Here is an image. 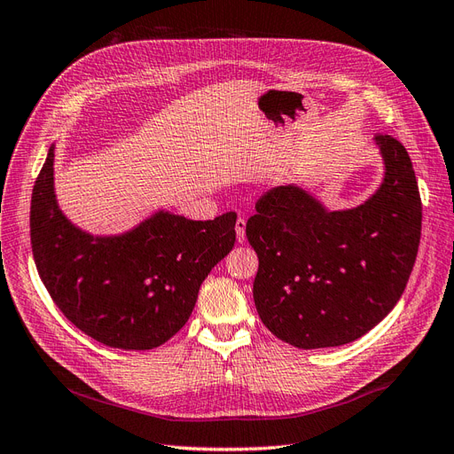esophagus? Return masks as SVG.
I'll return each mask as SVG.
<instances>
[{
  "label": "esophagus",
  "instance_id": "obj_1",
  "mask_svg": "<svg viewBox=\"0 0 454 454\" xmlns=\"http://www.w3.org/2000/svg\"><path fill=\"white\" fill-rule=\"evenodd\" d=\"M236 236H238V241L239 243H243L245 241V218H238V223H236Z\"/></svg>",
  "mask_w": 454,
  "mask_h": 454
}]
</instances>
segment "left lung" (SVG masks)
Here are the masks:
<instances>
[{
    "instance_id": "1",
    "label": "left lung",
    "mask_w": 454,
    "mask_h": 454,
    "mask_svg": "<svg viewBox=\"0 0 454 454\" xmlns=\"http://www.w3.org/2000/svg\"><path fill=\"white\" fill-rule=\"evenodd\" d=\"M384 180L354 209L327 211L299 186L256 201L245 234L258 256L256 312L279 340L333 348L369 333L392 312L417 261L422 203L409 153L377 135Z\"/></svg>"
}]
</instances>
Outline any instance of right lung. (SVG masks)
Masks as SVG:
<instances>
[{
	"label": "right lung",
	"mask_w": 454,
	"mask_h": 454,
	"mask_svg": "<svg viewBox=\"0 0 454 454\" xmlns=\"http://www.w3.org/2000/svg\"><path fill=\"white\" fill-rule=\"evenodd\" d=\"M53 165L51 146L30 205L32 253L51 299L97 342L161 346L184 327L203 279L234 247L238 215L188 220L158 211L121 236H90L59 209Z\"/></svg>",
	"instance_id": "right-lung-1"
}]
</instances>
